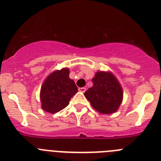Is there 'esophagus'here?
<instances>
[{"instance_id":"esophagus-1","label":"esophagus","mask_w":161,"mask_h":161,"mask_svg":"<svg viewBox=\"0 0 161 161\" xmlns=\"http://www.w3.org/2000/svg\"><path fill=\"white\" fill-rule=\"evenodd\" d=\"M79 91L80 92H81V93H85V91H86V88H85V87L79 88Z\"/></svg>"}]
</instances>
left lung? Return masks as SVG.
I'll list each match as a JSON object with an SVG mask.
<instances>
[{"instance_id": "8db88e82", "label": "left lung", "mask_w": 161, "mask_h": 161, "mask_svg": "<svg viewBox=\"0 0 161 161\" xmlns=\"http://www.w3.org/2000/svg\"><path fill=\"white\" fill-rule=\"evenodd\" d=\"M93 86L85 93L95 110L102 114L115 113L123 99L120 82L110 71H97L92 79Z\"/></svg>"}]
</instances>
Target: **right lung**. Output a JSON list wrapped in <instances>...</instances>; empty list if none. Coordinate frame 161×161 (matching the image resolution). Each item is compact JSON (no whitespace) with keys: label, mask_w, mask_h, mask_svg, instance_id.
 <instances>
[{"label":"right lung","mask_w":161,"mask_h":161,"mask_svg":"<svg viewBox=\"0 0 161 161\" xmlns=\"http://www.w3.org/2000/svg\"><path fill=\"white\" fill-rule=\"evenodd\" d=\"M70 70L63 68L50 73L40 89L41 107L44 111L55 114L64 109L78 89L73 80L69 77Z\"/></svg>","instance_id":"right-lung-1"}]
</instances>
